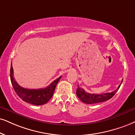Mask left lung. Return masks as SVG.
<instances>
[{"instance_id": "left-lung-1", "label": "left lung", "mask_w": 135, "mask_h": 135, "mask_svg": "<svg viewBox=\"0 0 135 135\" xmlns=\"http://www.w3.org/2000/svg\"><path fill=\"white\" fill-rule=\"evenodd\" d=\"M122 81H121V83H122ZM121 83L119 84L117 89H116V90L112 91L111 93H103V94H91V93H88L86 92L82 88L79 87L78 85L76 94H77L79 99L82 102L86 103V104H95V103L104 102V101L111 99L115 94L116 91L118 90L119 87H120Z\"/></svg>"}]
</instances>
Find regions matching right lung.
Returning <instances> with one entry per match:
<instances>
[{
    "instance_id": "right-lung-1",
    "label": "right lung",
    "mask_w": 135,
    "mask_h": 135,
    "mask_svg": "<svg viewBox=\"0 0 135 135\" xmlns=\"http://www.w3.org/2000/svg\"><path fill=\"white\" fill-rule=\"evenodd\" d=\"M10 73H11L10 77H11L12 85L16 91V94L24 101H26V103H30L31 104L37 106L46 104L52 97L56 86L59 81L60 79L62 77V76H60L59 78L54 80L52 83H51L49 86L45 88L29 89L21 87L15 80L14 78L13 77L14 70H13L12 63Z\"/></svg>"
}]
</instances>
